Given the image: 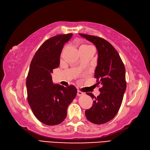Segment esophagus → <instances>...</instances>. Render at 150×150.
Returning a JSON list of instances; mask_svg holds the SVG:
<instances>
[{"label":"esophagus","mask_w":150,"mask_h":150,"mask_svg":"<svg viewBox=\"0 0 150 150\" xmlns=\"http://www.w3.org/2000/svg\"><path fill=\"white\" fill-rule=\"evenodd\" d=\"M83 95H84V93L81 92V91L78 90V92H77V96H83Z\"/></svg>","instance_id":"esophagus-1"}]
</instances>
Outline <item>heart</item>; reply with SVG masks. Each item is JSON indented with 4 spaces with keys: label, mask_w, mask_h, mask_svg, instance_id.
Instances as JSON below:
<instances>
[{
    "label": "heart",
    "mask_w": 150,
    "mask_h": 150,
    "mask_svg": "<svg viewBox=\"0 0 150 150\" xmlns=\"http://www.w3.org/2000/svg\"><path fill=\"white\" fill-rule=\"evenodd\" d=\"M83 46H81V47H83Z\"/></svg>",
    "instance_id": "b5f03b06"
}]
</instances>
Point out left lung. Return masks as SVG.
Here are the masks:
<instances>
[{
	"label": "left lung",
	"mask_w": 150,
	"mask_h": 150,
	"mask_svg": "<svg viewBox=\"0 0 150 150\" xmlns=\"http://www.w3.org/2000/svg\"><path fill=\"white\" fill-rule=\"evenodd\" d=\"M79 34L96 47L98 57L94 76L98 85H103L97 97L86 93L95 100L91 108L85 111V116L90 122L103 124L114 118L121 106L127 86L125 68L117 51L108 41L96 36Z\"/></svg>",
	"instance_id": "left-lung-1"
}]
</instances>
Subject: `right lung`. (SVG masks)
I'll return each instance as SVG.
<instances>
[{
  "instance_id": "right-lung-1",
  "label": "right lung",
  "mask_w": 150,
  "mask_h": 150,
  "mask_svg": "<svg viewBox=\"0 0 150 150\" xmlns=\"http://www.w3.org/2000/svg\"><path fill=\"white\" fill-rule=\"evenodd\" d=\"M72 34L58 35L40 46L33 57L26 81L27 99L35 116L47 125H56L67 116V110L77 94L73 85L64 87L52 81L53 69L60 65L64 45Z\"/></svg>"
}]
</instances>
